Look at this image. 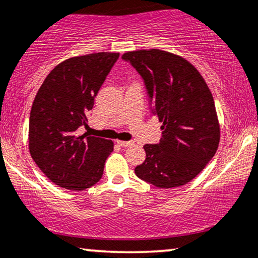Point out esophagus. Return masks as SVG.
<instances>
[{"label":"esophagus","instance_id":"1","mask_svg":"<svg viewBox=\"0 0 258 258\" xmlns=\"http://www.w3.org/2000/svg\"><path fill=\"white\" fill-rule=\"evenodd\" d=\"M118 144L120 146H122V148H128V146H132L135 144V142H132V140H128V142H125V140H118Z\"/></svg>","mask_w":258,"mask_h":258}]
</instances>
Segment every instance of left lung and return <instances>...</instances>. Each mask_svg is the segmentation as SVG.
Segmentation results:
<instances>
[{
    "instance_id": "left-lung-1",
    "label": "left lung",
    "mask_w": 258,
    "mask_h": 258,
    "mask_svg": "<svg viewBox=\"0 0 258 258\" xmlns=\"http://www.w3.org/2000/svg\"><path fill=\"white\" fill-rule=\"evenodd\" d=\"M144 81L151 112L163 122L158 144H146V158L137 165L140 180L158 188L187 184L216 155L220 139L216 106L200 73L170 52L157 48L126 52Z\"/></svg>"
}]
</instances>
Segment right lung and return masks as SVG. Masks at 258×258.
<instances>
[{
    "mask_svg": "<svg viewBox=\"0 0 258 258\" xmlns=\"http://www.w3.org/2000/svg\"><path fill=\"white\" fill-rule=\"evenodd\" d=\"M119 53L99 52L58 64L39 88L29 115V152L48 180L69 190L97 183L113 142L76 135Z\"/></svg>",
    "mask_w": 258,
    "mask_h": 258,
    "instance_id": "right-lung-1",
    "label": "right lung"
}]
</instances>
